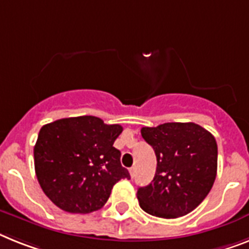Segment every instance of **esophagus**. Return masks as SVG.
Masks as SVG:
<instances>
[{"label": "esophagus", "instance_id": "esophagus-1", "mask_svg": "<svg viewBox=\"0 0 249 249\" xmlns=\"http://www.w3.org/2000/svg\"><path fill=\"white\" fill-rule=\"evenodd\" d=\"M135 167H130V168H129V173H130V176L131 177H134L135 176Z\"/></svg>", "mask_w": 249, "mask_h": 249}]
</instances>
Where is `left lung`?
Here are the masks:
<instances>
[{
  "label": "left lung",
  "instance_id": "8db88e82",
  "mask_svg": "<svg viewBox=\"0 0 249 249\" xmlns=\"http://www.w3.org/2000/svg\"><path fill=\"white\" fill-rule=\"evenodd\" d=\"M142 137L154 149L153 181L137 192L148 214L179 218L197 208L214 185L218 145L212 133L195 123H164L142 128Z\"/></svg>",
  "mask_w": 249,
  "mask_h": 249
}]
</instances>
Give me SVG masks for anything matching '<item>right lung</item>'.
<instances>
[{
  "label": "right lung",
  "mask_w": 249,
  "mask_h": 249,
  "mask_svg": "<svg viewBox=\"0 0 249 249\" xmlns=\"http://www.w3.org/2000/svg\"><path fill=\"white\" fill-rule=\"evenodd\" d=\"M123 126L96 116H77L44 125L34 147L35 173L54 205L89 214L105 205L114 185L130 178L114 142Z\"/></svg>",
  "instance_id": "add662e5"
}]
</instances>
